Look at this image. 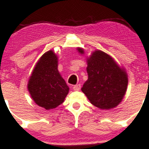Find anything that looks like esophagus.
Instances as JSON below:
<instances>
[{"label": "esophagus", "mask_w": 149, "mask_h": 149, "mask_svg": "<svg viewBox=\"0 0 149 149\" xmlns=\"http://www.w3.org/2000/svg\"><path fill=\"white\" fill-rule=\"evenodd\" d=\"M73 90L74 91H79L81 89V84H76V85H74L73 87Z\"/></svg>", "instance_id": "esophagus-1"}]
</instances>
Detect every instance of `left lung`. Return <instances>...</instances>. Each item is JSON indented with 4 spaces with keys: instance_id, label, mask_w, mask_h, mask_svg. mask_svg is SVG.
I'll list each match as a JSON object with an SVG mask.
<instances>
[{
    "instance_id": "obj_1",
    "label": "left lung",
    "mask_w": 149,
    "mask_h": 149,
    "mask_svg": "<svg viewBox=\"0 0 149 149\" xmlns=\"http://www.w3.org/2000/svg\"><path fill=\"white\" fill-rule=\"evenodd\" d=\"M77 50L81 54V48ZM88 79L81 91L91 103L102 110L117 106L123 99L127 87V74L124 68L108 54L100 50L94 52L87 58Z\"/></svg>"
}]
</instances>
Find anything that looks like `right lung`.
<instances>
[{"label": "right lung", "instance_id": "right-lung-1", "mask_svg": "<svg viewBox=\"0 0 149 149\" xmlns=\"http://www.w3.org/2000/svg\"><path fill=\"white\" fill-rule=\"evenodd\" d=\"M58 59L52 50L44 53L33 70L27 89L34 102L46 110L63 103L69 87L58 71Z\"/></svg>", "mask_w": 149, "mask_h": 149}]
</instances>
